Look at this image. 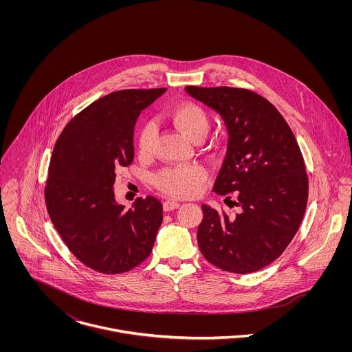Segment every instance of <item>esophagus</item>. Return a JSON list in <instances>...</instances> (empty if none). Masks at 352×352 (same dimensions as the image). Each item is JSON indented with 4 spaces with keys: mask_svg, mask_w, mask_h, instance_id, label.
<instances>
[{
    "mask_svg": "<svg viewBox=\"0 0 352 352\" xmlns=\"http://www.w3.org/2000/svg\"><path fill=\"white\" fill-rule=\"evenodd\" d=\"M164 210L165 211H172V210H175V208H177L179 206H180V203L179 201H164Z\"/></svg>",
    "mask_w": 352,
    "mask_h": 352,
    "instance_id": "34e87169",
    "label": "esophagus"
}]
</instances>
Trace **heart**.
<instances>
[{
  "mask_svg": "<svg viewBox=\"0 0 352 352\" xmlns=\"http://www.w3.org/2000/svg\"><path fill=\"white\" fill-rule=\"evenodd\" d=\"M168 122L182 134L194 142H201L210 129V115L197 102L183 101L175 105L166 115ZM155 129L151 123H145L137 135V149L142 157L151 155L154 151ZM207 179L203 166H175L158 172L153 183L164 194L175 198H187L199 192Z\"/></svg>",
  "mask_w": 352,
  "mask_h": 352,
  "instance_id": "heart-1",
  "label": "heart"
}]
</instances>
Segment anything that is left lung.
I'll use <instances>...</instances> for the list:
<instances>
[{
    "label": "left lung",
    "mask_w": 352,
    "mask_h": 352,
    "mask_svg": "<svg viewBox=\"0 0 352 352\" xmlns=\"http://www.w3.org/2000/svg\"><path fill=\"white\" fill-rule=\"evenodd\" d=\"M215 109L228 127V151L212 191L234 192L240 212L229 217L201 204L198 245L207 261L251 274L278 258L296 236L306 210L309 182L297 140L279 111L243 88L186 87Z\"/></svg>",
    "instance_id": "obj_1"
}]
</instances>
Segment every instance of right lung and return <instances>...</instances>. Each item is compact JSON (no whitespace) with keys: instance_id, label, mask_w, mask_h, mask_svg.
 Segmentation results:
<instances>
[{"instance_id":"right-lung-1","label":"right lung","mask_w":352,"mask_h":352,"mask_svg":"<svg viewBox=\"0 0 352 352\" xmlns=\"http://www.w3.org/2000/svg\"><path fill=\"white\" fill-rule=\"evenodd\" d=\"M166 89H124L77 113L55 142L45 201L60 239L82 264L101 274H122L153 250L162 204L138 198L124 210L113 195L115 170L134 160V126L141 111Z\"/></svg>"}]
</instances>
